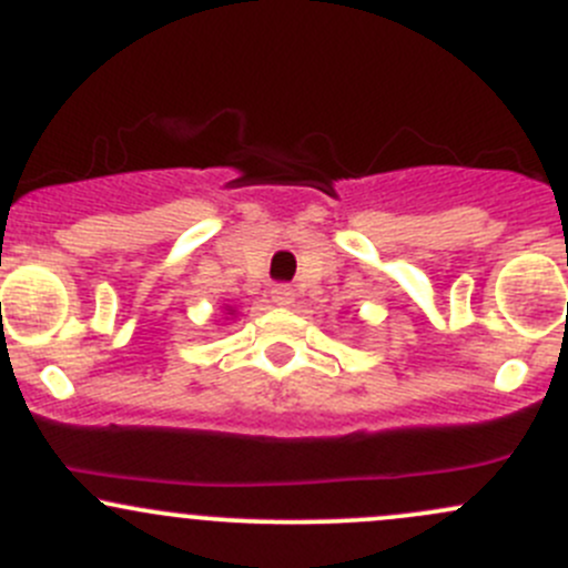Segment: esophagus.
Wrapping results in <instances>:
<instances>
[{
  "label": "esophagus",
  "instance_id": "esophagus-1",
  "mask_svg": "<svg viewBox=\"0 0 568 568\" xmlns=\"http://www.w3.org/2000/svg\"><path fill=\"white\" fill-rule=\"evenodd\" d=\"M272 300L277 302V305H291V302H294V288H291L288 283H277L272 288Z\"/></svg>",
  "mask_w": 568,
  "mask_h": 568
}]
</instances>
